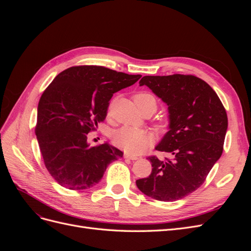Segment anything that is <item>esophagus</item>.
<instances>
[{
	"instance_id": "1",
	"label": "esophagus",
	"mask_w": 251,
	"mask_h": 251,
	"mask_svg": "<svg viewBox=\"0 0 251 251\" xmlns=\"http://www.w3.org/2000/svg\"><path fill=\"white\" fill-rule=\"evenodd\" d=\"M125 158H126V159H130V160H137V159H138V157H137V156L132 155V154H127V153H126V154H125Z\"/></svg>"
}]
</instances>
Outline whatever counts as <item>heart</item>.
Instances as JSON below:
<instances>
[{"label": "heart", "instance_id": "obj_1", "mask_svg": "<svg viewBox=\"0 0 251 251\" xmlns=\"http://www.w3.org/2000/svg\"><path fill=\"white\" fill-rule=\"evenodd\" d=\"M134 100L140 112L144 109H151L155 112L157 109L156 98L150 93L141 92L136 94L134 96ZM112 141L114 146L124 150L126 153L139 154L151 146L153 137L148 131L123 126L113 133Z\"/></svg>", "mask_w": 251, "mask_h": 251}]
</instances>
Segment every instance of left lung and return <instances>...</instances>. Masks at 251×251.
<instances>
[{
  "mask_svg": "<svg viewBox=\"0 0 251 251\" xmlns=\"http://www.w3.org/2000/svg\"><path fill=\"white\" fill-rule=\"evenodd\" d=\"M169 107V132L155 148L171 158L149 157L151 173L136 185L151 198L173 202L198 189L223 151L228 126L225 108L212 88L194 75L143 76Z\"/></svg>",
  "mask_w": 251,
  "mask_h": 251,
  "instance_id": "obj_1",
  "label": "left lung"
}]
</instances>
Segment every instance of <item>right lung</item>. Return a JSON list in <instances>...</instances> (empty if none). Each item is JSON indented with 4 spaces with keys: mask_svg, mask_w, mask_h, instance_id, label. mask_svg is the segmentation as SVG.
Returning a JSON list of instances; mask_svg holds the SVG:
<instances>
[{
    "mask_svg": "<svg viewBox=\"0 0 251 251\" xmlns=\"http://www.w3.org/2000/svg\"><path fill=\"white\" fill-rule=\"evenodd\" d=\"M140 77L101 66H75L60 72L44 91L35 135L45 166L59 185L73 191L92 187L108 165L123 157L107 142L90 147L88 133L107 117L113 94Z\"/></svg>",
    "mask_w": 251,
    "mask_h": 251,
    "instance_id": "1",
    "label": "right lung"
}]
</instances>
